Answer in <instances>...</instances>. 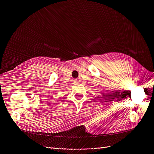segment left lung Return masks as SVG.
I'll list each match as a JSON object with an SVG mask.
<instances>
[{"instance_id":"left-lung-1","label":"left lung","mask_w":154,"mask_h":154,"mask_svg":"<svg viewBox=\"0 0 154 154\" xmlns=\"http://www.w3.org/2000/svg\"><path fill=\"white\" fill-rule=\"evenodd\" d=\"M106 98H108V97H106Z\"/></svg>"}]
</instances>
